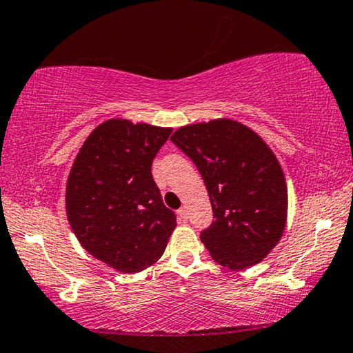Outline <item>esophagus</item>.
<instances>
[{
    "instance_id": "obj_1",
    "label": "esophagus",
    "mask_w": 353,
    "mask_h": 353,
    "mask_svg": "<svg viewBox=\"0 0 353 353\" xmlns=\"http://www.w3.org/2000/svg\"><path fill=\"white\" fill-rule=\"evenodd\" d=\"M177 219L181 222H187L188 219V214H187V210L185 208H181V210L177 211Z\"/></svg>"
}]
</instances>
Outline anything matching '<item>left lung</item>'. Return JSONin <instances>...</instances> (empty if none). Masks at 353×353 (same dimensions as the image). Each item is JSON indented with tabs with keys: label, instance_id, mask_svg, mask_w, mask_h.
<instances>
[{
	"label": "left lung",
	"instance_id": "left-lung-1",
	"mask_svg": "<svg viewBox=\"0 0 353 353\" xmlns=\"http://www.w3.org/2000/svg\"><path fill=\"white\" fill-rule=\"evenodd\" d=\"M171 141L192 158L208 188L216 221L200 238L212 259L230 270L264 261L288 221L286 179L272 148L232 118L181 126Z\"/></svg>",
	"mask_w": 353,
	"mask_h": 353
}]
</instances>
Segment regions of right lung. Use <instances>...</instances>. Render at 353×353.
Wrapping results in <instances>:
<instances>
[{
  "instance_id": "add662e5",
  "label": "right lung",
  "mask_w": 353,
  "mask_h": 353,
  "mask_svg": "<svg viewBox=\"0 0 353 353\" xmlns=\"http://www.w3.org/2000/svg\"><path fill=\"white\" fill-rule=\"evenodd\" d=\"M170 134L171 128L110 118L86 137L68 174L65 211L79 245L121 274L155 264L177 225L152 176Z\"/></svg>"
}]
</instances>
